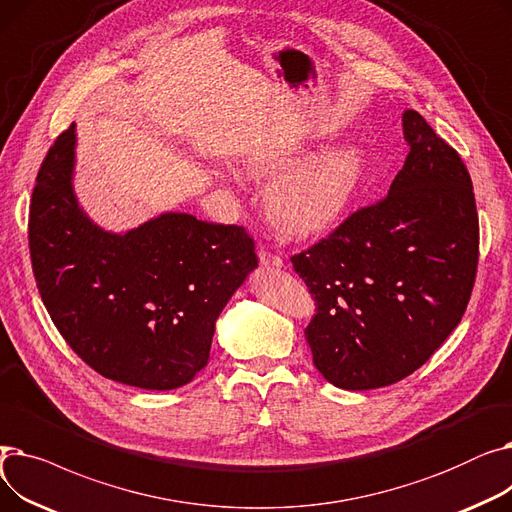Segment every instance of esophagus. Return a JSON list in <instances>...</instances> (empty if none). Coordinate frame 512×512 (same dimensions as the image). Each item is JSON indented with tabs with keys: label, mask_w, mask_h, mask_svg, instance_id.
<instances>
[{
	"label": "esophagus",
	"mask_w": 512,
	"mask_h": 512,
	"mask_svg": "<svg viewBox=\"0 0 512 512\" xmlns=\"http://www.w3.org/2000/svg\"><path fill=\"white\" fill-rule=\"evenodd\" d=\"M259 261H261V265H265V267H282L284 265V259L280 257V255H276V253H272V251H267V249H259Z\"/></svg>",
	"instance_id": "1"
}]
</instances>
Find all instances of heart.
Returning a JSON list of instances; mask_svg holds the SVG:
<instances>
[{
	"mask_svg": "<svg viewBox=\"0 0 512 512\" xmlns=\"http://www.w3.org/2000/svg\"><path fill=\"white\" fill-rule=\"evenodd\" d=\"M299 159L294 149L267 151L249 161V170L261 178L283 174L267 188V215L286 236L309 238L334 228L353 207L367 178L369 157L357 143H340L298 167Z\"/></svg>",
	"mask_w": 512,
	"mask_h": 512,
	"instance_id": "obj_1",
	"label": "heart"
}]
</instances>
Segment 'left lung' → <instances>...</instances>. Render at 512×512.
Wrapping results in <instances>:
<instances>
[{"label": "left lung", "instance_id": "obj_1", "mask_svg": "<svg viewBox=\"0 0 512 512\" xmlns=\"http://www.w3.org/2000/svg\"><path fill=\"white\" fill-rule=\"evenodd\" d=\"M411 151L390 193L357 209L292 267L315 297L313 363L344 390L400 382L461 324L479 259L471 176L421 114H402Z\"/></svg>", "mask_w": 512, "mask_h": 512}]
</instances>
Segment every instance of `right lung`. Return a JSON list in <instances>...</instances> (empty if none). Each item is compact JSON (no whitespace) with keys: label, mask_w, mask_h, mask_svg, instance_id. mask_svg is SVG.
Wrapping results in <instances>:
<instances>
[{"label":"right lung","mask_w":512,"mask_h":512,"mask_svg":"<svg viewBox=\"0 0 512 512\" xmlns=\"http://www.w3.org/2000/svg\"><path fill=\"white\" fill-rule=\"evenodd\" d=\"M74 124L43 159L29 213L33 274L72 351L103 378L174 390L207 365L215 319L257 267L242 226L161 213L124 234L78 205Z\"/></svg>","instance_id":"obj_1"}]
</instances>
